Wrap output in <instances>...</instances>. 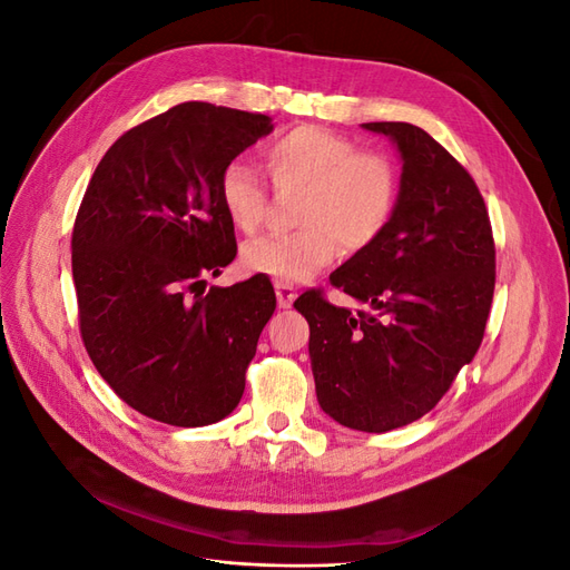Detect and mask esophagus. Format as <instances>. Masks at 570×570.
Returning <instances> with one entry per match:
<instances>
[{
    "label": "esophagus",
    "mask_w": 570,
    "mask_h": 570,
    "mask_svg": "<svg viewBox=\"0 0 570 570\" xmlns=\"http://www.w3.org/2000/svg\"><path fill=\"white\" fill-rule=\"evenodd\" d=\"M275 295H278V306L281 308H289L292 302L297 299V287L292 285V283L275 281Z\"/></svg>",
    "instance_id": "1"
}]
</instances>
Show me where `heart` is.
I'll return each mask as SVG.
<instances>
[{"label":"heart","mask_w":570,"mask_h":570,"mask_svg":"<svg viewBox=\"0 0 570 570\" xmlns=\"http://www.w3.org/2000/svg\"><path fill=\"white\" fill-rule=\"evenodd\" d=\"M278 187H302L299 230L245 245L243 266L281 283H304L333 264L340 245L358 252L390 226L400 197L394 164L377 151H356L347 137L318 126H295L262 149ZM218 199L235 228L254 233L266 214V189L252 166L233 159L218 176Z\"/></svg>","instance_id":"heart-1"}]
</instances>
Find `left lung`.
I'll return each instance as SVG.
<instances>
[{
  "mask_svg": "<svg viewBox=\"0 0 570 570\" xmlns=\"http://www.w3.org/2000/svg\"><path fill=\"white\" fill-rule=\"evenodd\" d=\"M400 151L390 226L331 283L366 308L318 289L295 302L308 321L321 409L344 428L387 433L433 409L475 356L494 295L485 202L450 151L411 124H364Z\"/></svg>",
  "mask_w": 570,
  "mask_h": 570,
  "instance_id": "1",
  "label": "left lung"
}]
</instances>
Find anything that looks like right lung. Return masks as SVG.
<instances>
[{"label": "right lung", "mask_w": 570, "mask_h": 570, "mask_svg": "<svg viewBox=\"0 0 570 570\" xmlns=\"http://www.w3.org/2000/svg\"><path fill=\"white\" fill-rule=\"evenodd\" d=\"M268 132L271 116L185 101L120 135L85 189L71 239L82 342L142 416L199 428L243 400L273 285L195 287L237 254L220 170Z\"/></svg>", "instance_id": "obj_1"}]
</instances>
